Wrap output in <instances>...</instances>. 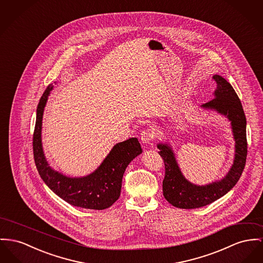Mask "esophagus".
Wrapping results in <instances>:
<instances>
[{"label": "esophagus", "instance_id": "esophagus-1", "mask_svg": "<svg viewBox=\"0 0 263 263\" xmlns=\"http://www.w3.org/2000/svg\"><path fill=\"white\" fill-rule=\"evenodd\" d=\"M154 138H155V132L151 128L145 129L140 134V140L143 144H148L152 140H154Z\"/></svg>", "mask_w": 263, "mask_h": 263}]
</instances>
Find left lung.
I'll list each match as a JSON object with an SVG mask.
<instances>
[{
    "mask_svg": "<svg viewBox=\"0 0 263 263\" xmlns=\"http://www.w3.org/2000/svg\"><path fill=\"white\" fill-rule=\"evenodd\" d=\"M216 82L214 99L201 107L215 110L230 122L234 144V159L228 175L220 180L205 185H197L189 181L182 175L175 153L168 143H158V154L164 161L165 175L162 181L164 198L175 208L192 210L205 206L223 196L236 184L245 170L247 156L246 119L242 105L235 90L228 81L219 74L213 76Z\"/></svg>",
    "mask_w": 263,
    "mask_h": 263,
    "instance_id": "8db88e82",
    "label": "left lung"
}]
</instances>
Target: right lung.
Masks as SVG:
<instances>
[{"instance_id": "1", "label": "right lung", "mask_w": 263, "mask_h": 263, "mask_svg": "<svg viewBox=\"0 0 263 263\" xmlns=\"http://www.w3.org/2000/svg\"><path fill=\"white\" fill-rule=\"evenodd\" d=\"M53 88L52 85L47 88L36 108L33 137L36 170L50 190L68 203L88 210H105L119 199L126 166L142 153L140 142L132 138L115 144L101 165L86 176L70 177L54 171L45 157L42 143L44 109Z\"/></svg>"}]
</instances>
